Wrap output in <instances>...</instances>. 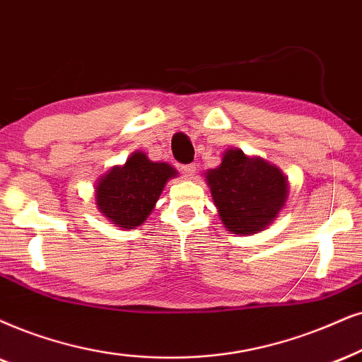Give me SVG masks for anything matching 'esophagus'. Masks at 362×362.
<instances>
[{
	"instance_id": "esophagus-1",
	"label": "esophagus",
	"mask_w": 362,
	"mask_h": 362,
	"mask_svg": "<svg viewBox=\"0 0 362 362\" xmlns=\"http://www.w3.org/2000/svg\"><path fill=\"white\" fill-rule=\"evenodd\" d=\"M182 173H184L185 178H194L195 172H197V165L195 163H189V165H182Z\"/></svg>"
}]
</instances>
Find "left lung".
Segmentation results:
<instances>
[{
    "label": "left lung",
    "mask_w": 362,
    "mask_h": 362,
    "mask_svg": "<svg viewBox=\"0 0 362 362\" xmlns=\"http://www.w3.org/2000/svg\"><path fill=\"white\" fill-rule=\"evenodd\" d=\"M214 204L232 234H257L272 223L289 195L282 170L239 148L226 150L222 163L205 173Z\"/></svg>",
    "instance_id": "obj_1"
}]
</instances>
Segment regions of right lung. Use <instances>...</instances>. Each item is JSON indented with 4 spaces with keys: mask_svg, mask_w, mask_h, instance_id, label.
<instances>
[{
    "mask_svg": "<svg viewBox=\"0 0 362 362\" xmlns=\"http://www.w3.org/2000/svg\"><path fill=\"white\" fill-rule=\"evenodd\" d=\"M177 170L168 163L152 162L144 152H134L120 167L100 178L95 189L97 207L110 222L135 228L147 221L163 187Z\"/></svg>",
    "mask_w": 362,
    "mask_h": 362,
    "instance_id": "right-lung-1",
    "label": "right lung"
}]
</instances>
